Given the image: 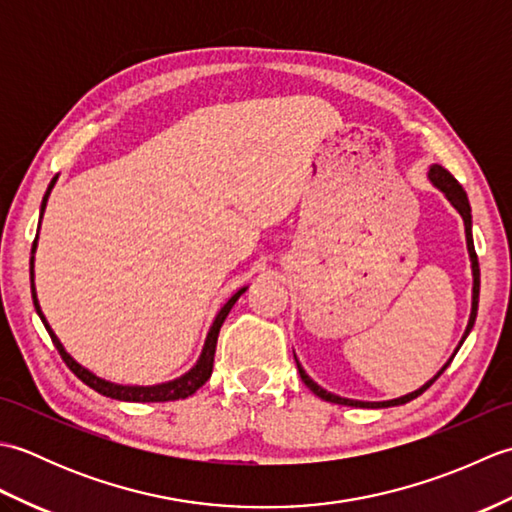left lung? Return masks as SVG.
<instances>
[{
  "mask_svg": "<svg viewBox=\"0 0 512 512\" xmlns=\"http://www.w3.org/2000/svg\"><path fill=\"white\" fill-rule=\"evenodd\" d=\"M429 180H431V184L436 189H440L442 193H444V198H447L451 204H453V209L458 211L460 215H462V220H464V233H466V248H469V257H471V270H473V301H471V317H469V325H466V330H464V334H462V341H460V345L455 347V352L451 354V358L447 363L442 365V369L440 372L433 376L429 383H424L420 389H416V391H411V394H407V396H400V398H394V400H383V402H365V400H352V398H341V396H336V394H330L328 389H323L321 385H317L314 383V380L306 374V369L301 367V363L297 361V356H295V361H297V369H299V374H301V380L303 383L308 385V389L312 391L314 396H319L321 400H328V402H334V405H347V407H363V409H385V407H396V405H405V402H409V400H413V398H418L422 391H427L433 383H436V380L440 378V374L444 372V369H447L449 365H451V361H453V356L458 354V350L462 347V343L466 341V336H469V332L473 330V325H475V317H477V301H480V264H477V255H475V246H473V231H471V226H473V222H471V204H469V198H466V191L462 189V184L455 180L451 173L444 169V167H440V165H431L429 167Z\"/></svg>",
  "mask_w": 512,
  "mask_h": 512,
  "instance_id": "left-lung-1",
  "label": "left lung"
}]
</instances>
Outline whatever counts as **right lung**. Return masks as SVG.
<instances>
[{"mask_svg":"<svg viewBox=\"0 0 512 512\" xmlns=\"http://www.w3.org/2000/svg\"><path fill=\"white\" fill-rule=\"evenodd\" d=\"M54 182H57V176L52 178L50 187L46 191V195H43V202H41V217H43V211H46V202H48V195L54 187ZM41 226V222H39ZM37 239H39V233L35 237V242H32V255H30V290H32V303H35V310L39 314V319L43 321V325H46V330L50 334V339L54 343V347H57L61 358L65 361V365H68L72 372L79 376L85 385L92 387L94 391H99V394L107 396V398H114V400H125V402H169V400H182V398H189L193 396L195 391H198L206 380L211 378V372H213V358H215V345H217V334H220V328L224 319L228 317V312H231V308L235 306V301L244 295L246 292V286L239 288L235 295L228 299L222 310L217 312V317L211 325L209 334H206V341H204V347H202V354L198 358V363H195L187 374H182L180 378L176 380H169V383H160V385H116V383H110V380H105L101 376L92 374L90 369H85L83 365H79L74 361V358L65 352V347L61 345V341L57 339V334L52 332L50 323L46 321V317H43L41 312V306H39V299H37V290H35V250H37Z\"/></svg>","mask_w":512,"mask_h":512,"instance_id":"right-lung-1","label":"right lung"}]
</instances>
